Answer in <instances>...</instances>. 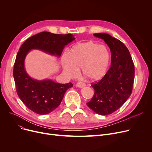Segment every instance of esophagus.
<instances>
[{"instance_id": "1", "label": "esophagus", "mask_w": 152, "mask_h": 152, "mask_svg": "<svg viewBox=\"0 0 152 152\" xmlns=\"http://www.w3.org/2000/svg\"><path fill=\"white\" fill-rule=\"evenodd\" d=\"M76 86L77 87H79V88H83V87H86V84L83 83H81V82H78Z\"/></svg>"}]
</instances>
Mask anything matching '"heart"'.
I'll return each instance as SVG.
<instances>
[{
    "label": "heart",
    "instance_id": "heart-1",
    "mask_svg": "<svg viewBox=\"0 0 152 152\" xmlns=\"http://www.w3.org/2000/svg\"><path fill=\"white\" fill-rule=\"evenodd\" d=\"M110 61L108 47L92 41L76 44L69 55L64 54L61 58L63 69L68 75L74 76L82 68L83 76L92 81L100 80L106 75Z\"/></svg>",
    "mask_w": 152,
    "mask_h": 152
}]
</instances>
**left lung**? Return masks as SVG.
Wrapping results in <instances>:
<instances>
[{"instance_id":"1","label":"left lung","mask_w":152,"mask_h":152,"mask_svg":"<svg viewBox=\"0 0 152 152\" xmlns=\"http://www.w3.org/2000/svg\"><path fill=\"white\" fill-rule=\"evenodd\" d=\"M94 36L103 39L108 45L111 61L106 75L91 86L94 95L87 105L98 115H108L118 110L130 97L134 80V65L129 50L121 41L106 33Z\"/></svg>"}]
</instances>
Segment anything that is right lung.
Listing matches in <instances>:
<instances>
[{"instance_id": "right-lung-1", "label": "right lung", "mask_w": 152, "mask_h": 152, "mask_svg": "<svg viewBox=\"0 0 152 152\" xmlns=\"http://www.w3.org/2000/svg\"><path fill=\"white\" fill-rule=\"evenodd\" d=\"M75 39L71 34H56L44 31L28 38L20 47L14 64L13 77L19 98L33 112L39 115L52 112L60 105L66 91L73 84H59L50 79L39 81L32 78L25 69L26 55L36 49L59 58L65 45Z\"/></svg>"}]
</instances>
